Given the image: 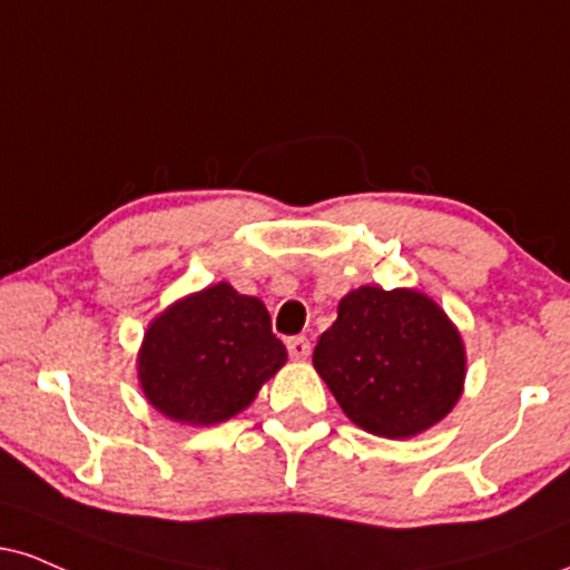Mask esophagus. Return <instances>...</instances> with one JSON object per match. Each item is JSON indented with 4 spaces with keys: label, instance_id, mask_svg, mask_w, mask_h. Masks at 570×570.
Returning <instances> with one entry per match:
<instances>
[{
    "label": "esophagus",
    "instance_id": "34e87169",
    "mask_svg": "<svg viewBox=\"0 0 570 570\" xmlns=\"http://www.w3.org/2000/svg\"><path fill=\"white\" fill-rule=\"evenodd\" d=\"M286 347H289V355L294 361H305L311 355V342H307V337H292L286 342Z\"/></svg>",
    "mask_w": 570,
    "mask_h": 570
}]
</instances>
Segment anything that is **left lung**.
<instances>
[{"mask_svg": "<svg viewBox=\"0 0 570 570\" xmlns=\"http://www.w3.org/2000/svg\"><path fill=\"white\" fill-rule=\"evenodd\" d=\"M313 366L358 428L411 438L441 422L462 395L464 345L424 294L361 286L340 299Z\"/></svg>", "mask_w": 570, "mask_h": 570, "instance_id": "obj_1", "label": "left lung"}]
</instances>
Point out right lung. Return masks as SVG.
<instances>
[{"instance_id":"add662e5","label":"right lung","mask_w":570,"mask_h":570,"mask_svg":"<svg viewBox=\"0 0 570 570\" xmlns=\"http://www.w3.org/2000/svg\"><path fill=\"white\" fill-rule=\"evenodd\" d=\"M286 363V347L257 297L215 284L164 311L137 355L142 393L188 424L230 420Z\"/></svg>"}]
</instances>
